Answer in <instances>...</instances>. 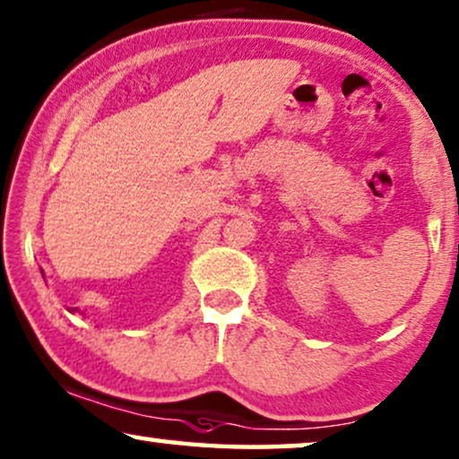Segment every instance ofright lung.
<instances>
[{
    "label": "right lung",
    "instance_id": "right-lung-1",
    "mask_svg": "<svg viewBox=\"0 0 459 459\" xmlns=\"http://www.w3.org/2000/svg\"><path fill=\"white\" fill-rule=\"evenodd\" d=\"M41 273H43V271H41ZM74 310H78V308H72V310H70V312H74Z\"/></svg>",
    "mask_w": 459,
    "mask_h": 459
}]
</instances>
